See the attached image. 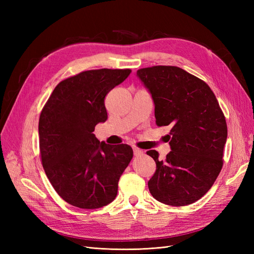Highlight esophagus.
I'll return each mask as SVG.
<instances>
[{"label": "esophagus", "instance_id": "34e87169", "mask_svg": "<svg viewBox=\"0 0 254 254\" xmlns=\"http://www.w3.org/2000/svg\"><path fill=\"white\" fill-rule=\"evenodd\" d=\"M133 153H134V156L135 157H139V156H143V150H141V149H139V148H133Z\"/></svg>", "mask_w": 254, "mask_h": 254}]
</instances>
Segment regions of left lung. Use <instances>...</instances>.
I'll return each instance as SVG.
<instances>
[{
	"label": "left lung",
	"instance_id": "8db88e82",
	"mask_svg": "<svg viewBox=\"0 0 254 254\" xmlns=\"http://www.w3.org/2000/svg\"><path fill=\"white\" fill-rule=\"evenodd\" d=\"M136 76L151 94L158 126H172V151L159 161L148 189L158 201L183 206L200 199L222 167L228 130L225 115L213 91L196 76L178 66L140 68Z\"/></svg>",
	"mask_w": 254,
	"mask_h": 254
}]
</instances>
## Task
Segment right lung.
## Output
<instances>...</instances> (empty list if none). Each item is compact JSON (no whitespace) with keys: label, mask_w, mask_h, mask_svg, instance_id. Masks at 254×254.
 <instances>
[{"label":"right lung","mask_w":254,"mask_h":254,"mask_svg":"<svg viewBox=\"0 0 254 254\" xmlns=\"http://www.w3.org/2000/svg\"><path fill=\"white\" fill-rule=\"evenodd\" d=\"M131 70L84 71L59 82L39 119V146L48 178L64 201L80 209L112 202L133 157L127 144L99 142L93 133L108 119L105 97Z\"/></svg>","instance_id":"right-lung-1"}]
</instances>
